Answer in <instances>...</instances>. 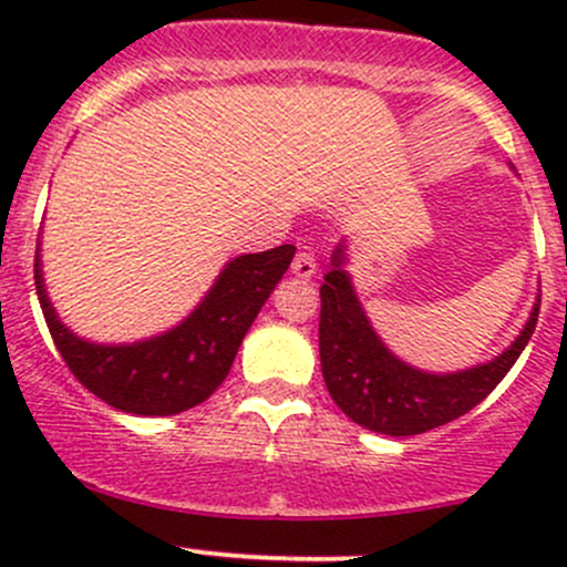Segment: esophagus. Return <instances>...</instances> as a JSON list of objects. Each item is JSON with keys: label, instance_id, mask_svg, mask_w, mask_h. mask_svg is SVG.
Returning <instances> with one entry per match:
<instances>
[{"label": "esophagus", "instance_id": "1", "mask_svg": "<svg viewBox=\"0 0 567 567\" xmlns=\"http://www.w3.org/2000/svg\"><path fill=\"white\" fill-rule=\"evenodd\" d=\"M290 271L296 274L299 279H312L318 274V260L310 249H299V255L293 257V266Z\"/></svg>", "mask_w": 567, "mask_h": 567}]
</instances>
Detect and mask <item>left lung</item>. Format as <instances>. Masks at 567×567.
Returning a JSON list of instances; mask_svg holds the SVG:
<instances>
[{
	"label": "left lung",
	"mask_w": 567,
	"mask_h": 567,
	"mask_svg": "<svg viewBox=\"0 0 567 567\" xmlns=\"http://www.w3.org/2000/svg\"><path fill=\"white\" fill-rule=\"evenodd\" d=\"M348 244L331 251L320 285V370L331 400L357 425L384 436H416L458 420L483 403L527 348L540 299L516 340L499 357L455 373H427L403 362L370 323L348 271Z\"/></svg>",
	"instance_id": "obj_1"
}]
</instances>
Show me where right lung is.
Instances as JSON below:
<instances>
[{
	"label": "right lung",
	"mask_w": 567,
	"mask_h": 567,
	"mask_svg": "<svg viewBox=\"0 0 567 567\" xmlns=\"http://www.w3.org/2000/svg\"><path fill=\"white\" fill-rule=\"evenodd\" d=\"M293 255V244H282L233 257L181 323L134 342H95L62 323L45 290L40 241L35 288L56 351L90 392L125 414L169 416L194 409L219 390L251 320L288 271Z\"/></svg>",
	"instance_id": "add662e5"
}]
</instances>
